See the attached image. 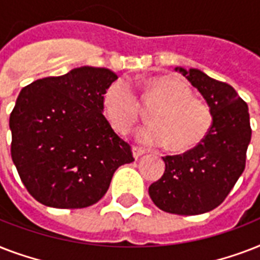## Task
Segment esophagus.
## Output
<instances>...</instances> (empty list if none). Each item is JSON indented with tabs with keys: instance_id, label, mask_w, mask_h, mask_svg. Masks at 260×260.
Here are the masks:
<instances>
[{
	"instance_id": "obj_1",
	"label": "esophagus",
	"mask_w": 260,
	"mask_h": 260,
	"mask_svg": "<svg viewBox=\"0 0 260 260\" xmlns=\"http://www.w3.org/2000/svg\"><path fill=\"white\" fill-rule=\"evenodd\" d=\"M132 154H134L135 159H139L142 155H144V150L139 148V147H132Z\"/></svg>"
}]
</instances>
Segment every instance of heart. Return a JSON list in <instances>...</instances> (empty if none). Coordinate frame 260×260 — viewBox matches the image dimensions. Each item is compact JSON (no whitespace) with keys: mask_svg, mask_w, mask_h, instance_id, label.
I'll list each match as a JSON object with an SVG mask.
<instances>
[{"mask_svg":"<svg viewBox=\"0 0 260 260\" xmlns=\"http://www.w3.org/2000/svg\"><path fill=\"white\" fill-rule=\"evenodd\" d=\"M148 98L159 102L150 114L152 124L139 131L136 138L148 147H165L185 152L206 138L212 126V112L201 100L193 97L189 85L173 75L155 77L148 82ZM108 121L120 134H128L139 116L136 94L129 83L117 79L102 95Z\"/></svg>","mask_w":260,"mask_h":260,"instance_id":"1","label":"heart"}]
</instances>
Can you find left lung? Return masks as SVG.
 Instances as JSON below:
<instances>
[{
	"label": "left lung",
	"mask_w": 260,
	"mask_h": 260,
	"mask_svg": "<svg viewBox=\"0 0 260 260\" xmlns=\"http://www.w3.org/2000/svg\"><path fill=\"white\" fill-rule=\"evenodd\" d=\"M201 93L212 126L193 150L163 158L166 170L148 187L155 205L167 213L193 216L217 208L246 167L251 142L248 106L236 90L198 69L175 67Z\"/></svg>",
	"instance_id": "obj_1"
}]
</instances>
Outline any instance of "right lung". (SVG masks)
<instances>
[{
	"instance_id": "1",
	"label": "right lung",
	"mask_w": 260,
	"mask_h": 260,
	"mask_svg": "<svg viewBox=\"0 0 260 260\" xmlns=\"http://www.w3.org/2000/svg\"><path fill=\"white\" fill-rule=\"evenodd\" d=\"M117 75L82 66L38 79L20 91L10 113L12 159L40 204L58 209L93 205L114 171L134 162L128 143L102 114V95Z\"/></svg>"
}]
</instances>
